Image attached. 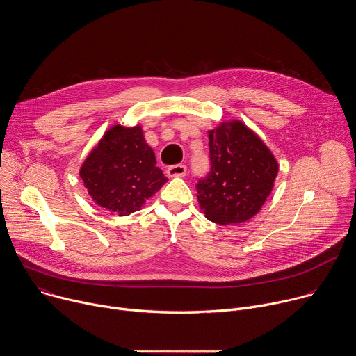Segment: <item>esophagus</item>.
<instances>
[{
	"label": "esophagus",
	"instance_id": "34e87169",
	"mask_svg": "<svg viewBox=\"0 0 356 356\" xmlns=\"http://www.w3.org/2000/svg\"><path fill=\"white\" fill-rule=\"evenodd\" d=\"M166 172L170 177H183L187 172V168L184 165H173V166H169Z\"/></svg>",
	"mask_w": 356,
	"mask_h": 356
}]
</instances>
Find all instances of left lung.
<instances>
[{"mask_svg":"<svg viewBox=\"0 0 356 356\" xmlns=\"http://www.w3.org/2000/svg\"><path fill=\"white\" fill-rule=\"evenodd\" d=\"M211 172L197 183V200L206 218L241 224L255 217L273 190L279 163L265 142L239 120L209 131Z\"/></svg>","mask_w":356,"mask_h":356,"instance_id":"8db88e82","label":"left lung"}]
</instances>
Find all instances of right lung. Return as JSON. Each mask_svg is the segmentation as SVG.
Segmentation results:
<instances>
[{"mask_svg": "<svg viewBox=\"0 0 356 356\" xmlns=\"http://www.w3.org/2000/svg\"><path fill=\"white\" fill-rule=\"evenodd\" d=\"M79 173L95 204L120 217L140 210L169 180L156 166L155 152L139 124L113 125L91 149Z\"/></svg>", "mask_w": 356, "mask_h": 356, "instance_id": "1", "label": "right lung"}]
</instances>
